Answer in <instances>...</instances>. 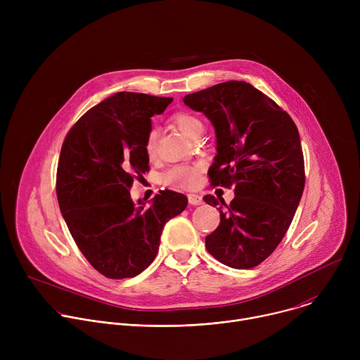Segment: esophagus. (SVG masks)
<instances>
[{"label":"esophagus","instance_id":"obj_1","mask_svg":"<svg viewBox=\"0 0 360 360\" xmlns=\"http://www.w3.org/2000/svg\"><path fill=\"white\" fill-rule=\"evenodd\" d=\"M188 200L191 205H200L202 203V196L198 193H189Z\"/></svg>","mask_w":360,"mask_h":360}]
</instances>
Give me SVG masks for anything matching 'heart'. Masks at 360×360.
Listing matches in <instances>:
<instances>
[{"instance_id": "1", "label": "heart", "mask_w": 360, "mask_h": 360, "mask_svg": "<svg viewBox=\"0 0 360 360\" xmlns=\"http://www.w3.org/2000/svg\"><path fill=\"white\" fill-rule=\"evenodd\" d=\"M172 122L176 128L185 134L186 136L192 138L198 131H202L200 120L186 111L176 112L172 115ZM157 142H158V131L157 128H150L145 138V153L149 160L157 157ZM164 184L175 188H193L199 182V168L196 165H186L179 164L168 168L162 174Z\"/></svg>"}]
</instances>
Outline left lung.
<instances>
[{
    "instance_id": "obj_1",
    "label": "left lung",
    "mask_w": 360,
    "mask_h": 360,
    "mask_svg": "<svg viewBox=\"0 0 360 360\" xmlns=\"http://www.w3.org/2000/svg\"><path fill=\"white\" fill-rule=\"evenodd\" d=\"M184 102L215 128L218 153L208 171L212 185L235 189L229 205L203 196L212 207L221 205L219 226L205 238L207 250L229 268H253L281 243L303 193L297 128L275 101L245 81L217 84Z\"/></svg>"
}]
</instances>
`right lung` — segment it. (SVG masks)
Returning a JSON list of instances; mask_svg holds the SVG:
<instances>
[{"label":"right lung","mask_w":360,"mask_h":360,"mask_svg":"<svg viewBox=\"0 0 360 360\" xmlns=\"http://www.w3.org/2000/svg\"><path fill=\"white\" fill-rule=\"evenodd\" d=\"M172 98L118 92L86 111L67 134L57 169V198L67 226L86 258L104 276L134 278L155 259L165 224L188 198L162 191L134 203V178L149 171L145 138L150 118Z\"/></svg>","instance_id":"obj_1"}]
</instances>
